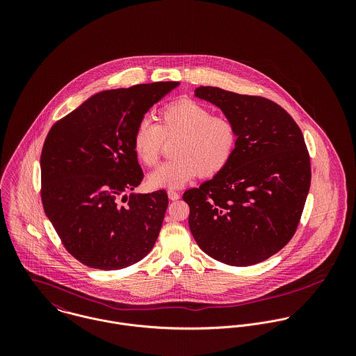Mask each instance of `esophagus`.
<instances>
[{"label":"esophagus","mask_w":356,"mask_h":356,"mask_svg":"<svg viewBox=\"0 0 356 356\" xmlns=\"http://www.w3.org/2000/svg\"><path fill=\"white\" fill-rule=\"evenodd\" d=\"M167 195H168V199L172 200V202H175V200H178V199L181 197V193H179V192H175V191H168Z\"/></svg>","instance_id":"34e87169"}]
</instances>
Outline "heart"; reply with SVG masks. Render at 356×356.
<instances>
[{
  "mask_svg": "<svg viewBox=\"0 0 356 356\" xmlns=\"http://www.w3.org/2000/svg\"><path fill=\"white\" fill-rule=\"evenodd\" d=\"M175 140L171 156L148 177L154 189H175L200 175L211 178L223 171L238 144V130L226 116L192 100L172 102L161 109L159 122L143 119L134 131L133 147L141 163L152 167L163 143Z\"/></svg>",
  "mask_w": 356,
  "mask_h": 356,
  "instance_id": "heart-1",
  "label": "heart"
}]
</instances>
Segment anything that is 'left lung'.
Segmentation results:
<instances>
[{
	"label": "left lung",
	"instance_id": "left-lung-1",
	"mask_svg": "<svg viewBox=\"0 0 356 356\" xmlns=\"http://www.w3.org/2000/svg\"><path fill=\"white\" fill-rule=\"evenodd\" d=\"M196 97L234 122L238 144L223 171L184 193L191 232L215 260L252 266L281 251L296 233L311 184L305 137L268 99L212 86L197 88Z\"/></svg>",
	"mask_w": 356,
	"mask_h": 356
}]
</instances>
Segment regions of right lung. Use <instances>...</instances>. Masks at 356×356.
<instances>
[{
	"mask_svg": "<svg viewBox=\"0 0 356 356\" xmlns=\"http://www.w3.org/2000/svg\"><path fill=\"white\" fill-rule=\"evenodd\" d=\"M178 82L92 96L51 126L41 153V199L64 248L92 268L120 270L152 251L168 205L165 191H134L144 172L137 124Z\"/></svg>",
	"mask_w": 356,
	"mask_h": 356,
	"instance_id": "obj_1",
	"label": "right lung"
}]
</instances>
